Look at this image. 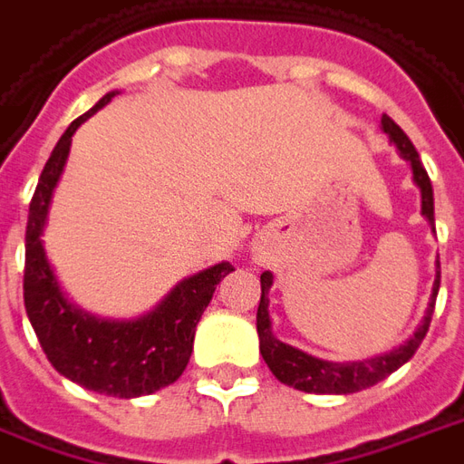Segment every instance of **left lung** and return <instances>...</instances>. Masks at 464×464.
<instances>
[{
  "mask_svg": "<svg viewBox=\"0 0 464 464\" xmlns=\"http://www.w3.org/2000/svg\"><path fill=\"white\" fill-rule=\"evenodd\" d=\"M381 127L383 132L389 135V140L398 147L401 157L411 164L413 169V181L415 187L420 188V214L428 218L430 228L435 231V206H433V184L430 177L425 171L420 157L415 152L413 142L408 140V135L401 127L383 115L381 118ZM273 285V273H263L260 276V304H258V337H260V354L266 359L267 369L276 373L277 381H283L287 386H293L304 393H356V391L369 389L373 383L383 381L389 373L401 369L403 363L415 354V349L420 346V342L428 334L430 327V319H433L435 310V297L440 290V260L435 263V283H433V297L428 304L420 327L415 329V334L408 339L406 344H401L393 352L386 354L372 356V359H363V362H324L317 356H310L295 349V346L285 344L273 334V324H270V314H267V290Z\"/></svg>",
  "mask_w": 464,
  "mask_h": 464,
  "instance_id": "left-lung-1",
  "label": "left lung"
}]
</instances>
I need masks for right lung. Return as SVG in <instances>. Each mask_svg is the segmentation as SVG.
Masks as SVG:
<instances>
[{"label":"right lung","mask_w":464,"mask_h":464,"mask_svg":"<svg viewBox=\"0 0 464 464\" xmlns=\"http://www.w3.org/2000/svg\"><path fill=\"white\" fill-rule=\"evenodd\" d=\"M118 92L102 95L85 115L73 120L53 147L29 204L24 304L44 354L53 369L83 389L105 396L135 398L169 386L187 369L194 349V332L216 285L233 270L231 263L206 267L181 280L152 312L137 319H98L63 297L46 260L41 233L78 127L108 105Z\"/></svg>","instance_id":"obj_1"}]
</instances>
